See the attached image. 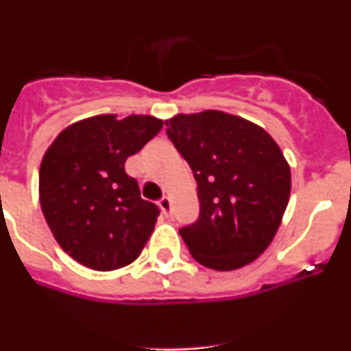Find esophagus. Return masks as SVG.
<instances>
[{
  "label": "esophagus",
  "instance_id": "1",
  "mask_svg": "<svg viewBox=\"0 0 351 351\" xmlns=\"http://www.w3.org/2000/svg\"><path fill=\"white\" fill-rule=\"evenodd\" d=\"M160 207H161V210H163V213H165L167 216H169L170 210H172V204H170V197H167V195H163V197H161V200H160Z\"/></svg>",
  "mask_w": 351,
  "mask_h": 351
}]
</instances>
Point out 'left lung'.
Masks as SVG:
<instances>
[{
  "label": "left lung",
  "mask_w": 351,
  "mask_h": 351,
  "mask_svg": "<svg viewBox=\"0 0 351 351\" xmlns=\"http://www.w3.org/2000/svg\"><path fill=\"white\" fill-rule=\"evenodd\" d=\"M198 184L200 219L179 230L191 256L214 271H235L272 243L290 200L283 151L262 126L223 110L165 121Z\"/></svg>",
  "instance_id": "left-lung-1"
}]
</instances>
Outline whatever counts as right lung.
<instances>
[{"mask_svg": "<svg viewBox=\"0 0 351 351\" xmlns=\"http://www.w3.org/2000/svg\"><path fill=\"white\" fill-rule=\"evenodd\" d=\"M163 121L117 114L86 117L54 138L40 163L42 213L64 253L95 271L137 260L160 210L141 197L125 163L156 135Z\"/></svg>", "mask_w": 351, "mask_h": 351, "instance_id": "right-lung-1", "label": "right lung"}]
</instances>
